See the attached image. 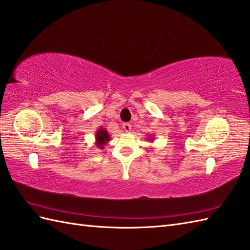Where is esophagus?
<instances>
[{"mask_svg": "<svg viewBox=\"0 0 250 250\" xmlns=\"http://www.w3.org/2000/svg\"><path fill=\"white\" fill-rule=\"evenodd\" d=\"M123 127H124V130H125V132H130L131 129H132V125H131L130 124H124V125H123Z\"/></svg>", "mask_w": 250, "mask_h": 250, "instance_id": "obj_1", "label": "esophagus"}]
</instances>
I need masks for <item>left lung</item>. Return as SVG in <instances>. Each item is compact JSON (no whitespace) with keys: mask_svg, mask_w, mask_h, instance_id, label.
<instances>
[{"mask_svg":"<svg viewBox=\"0 0 250 250\" xmlns=\"http://www.w3.org/2000/svg\"><path fill=\"white\" fill-rule=\"evenodd\" d=\"M153 139H154V138H153V136H152L151 134H150V135H149V138H148V141H150V142H153Z\"/></svg>","mask_w":250,"mask_h":250,"instance_id":"8db88e82","label":"left lung"}]
</instances>
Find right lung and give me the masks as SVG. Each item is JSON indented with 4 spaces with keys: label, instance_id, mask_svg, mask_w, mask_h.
<instances>
[{
    "label": "right lung",
    "instance_id": "right-lung-1",
    "mask_svg": "<svg viewBox=\"0 0 250 250\" xmlns=\"http://www.w3.org/2000/svg\"><path fill=\"white\" fill-rule=\"evenodd\" d=\"M111 139V135L108 134L105 127H99L96 132V146L99 149H104V146L109 142Z\"/></svg>",
    "mask_w": 250,
    "mask_h": 250
}]
</instances>
